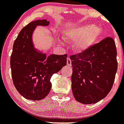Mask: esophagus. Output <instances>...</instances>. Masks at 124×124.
<instances>
[{"instance_id": "1", "label": "esophagus", "mask_w": 124, "mask_h": 124, "mask_svg": "<svg viewBox=\"0 0 124 124\" xmlns=\"http://www.w3.org/2000/svg\"><path fill=\"white\" fill-rule=\"evenodd\" d=\"M71 64H72V61H71V59L69 58V57H68L67 59V64L69 66H71Z\"/></svg>"}]
</instances>
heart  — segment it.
<instances>
[{"label": "heart", "mask_w": 124, "mask_h": 124, "mask_svg": "<svg viewBox=\"0 0 124 124\" xmlns=\"http://www.w3.org/2000/svg\"><path fill=\"white\" fill-rule=\"evenodd\" d=\"M102 35L101 29L89 24L69 29L65 33V38L71 41H78L76 49L83 51L96 43Z\"/></svg>", "instance_id": "obj_1"}]
</instances>
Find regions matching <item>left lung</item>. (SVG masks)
Instances as JSON below:
<instances>
[{
	"mask_svg": "<svg viewBox=\"0 0 124 124\" xmlns=\"http://www.w3.org/2000/svg\"><path fill=\"white\" fill-rule=\"evenodd\" d=\"M116 48L112 38L71 55L72 90L74 98L85 104L96 103L109 93L118 67Z\"/></svg>",
	"mask_w": 124,
	"mask_h": 124,
	"instance_id": "8db88e82",
	"label": "left lung"
}]
</instances>
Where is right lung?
Here are the masks:
<instances>
[{
	"label": "right lung",
	"instance_id": "right-lung-1",
	"mask_svg": "<svg viewBox=\"0 0 124 124\" xmlns=\"http://www.w3.org/2000/svg\"><path fill=\"white\" fill-rule=\"evenodd\" d=\"M47 20H39L23 27L14 42L10 65L15 88L27 99L39 101L46 97L52 88L50 79L67 64V55H50L37 52L32 34L37 25L47 26Z\"/></svg>",
	"mask_w": 124,
	"mask_h": 124
}]
</instances>
